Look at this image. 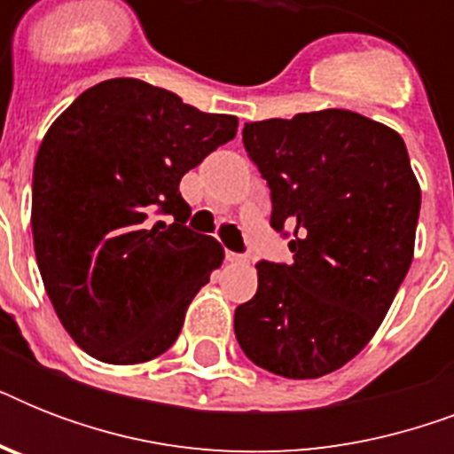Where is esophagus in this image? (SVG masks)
Wrapping results in <instances>:
<instances>
[{
  "mask_svg": "<svg viewBox=\"0 0 454 454\" xmlns=\"http://www.w3.org/2000/svg\"><path fill=\"white\" fill-rule=\"evenodd\" d=\"M226 259L231 263H247V256L242 254H235V252H226Z\"/></svg>",
  "mask_w": 454,
  "mask_h": 454,
  "instance_id": "obj_1",
  "label": "esophagus"
}]
</instances>
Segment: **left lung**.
<instances>
[{
  "instance_id": "1",
  "label": "left lung",
  "mask_w": 454,
  "mask_h": 454,
  "mask_svg": "<svg viewBox=\"0 0 454 454\" xmlns=\"http://www.w3.org/2000/svg\"><path fill=\"white\" fill-rule=\"evenodd\" d=\"M242 141L269 181L292 263H256L235 309L254 365L287 380L344 367L380 330L415 256L422 191L398 131L344 108L247 122Z\"/></svg>"
}]
</instances>
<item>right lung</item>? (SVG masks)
I'll use <instances>...</instances> for the list:
<instances>
[{
  "instance_id": "right-lung-1",
  "label": "right lung",
  "mask_w": 454,
  "mask_h": 454,
  "mask_svg": "<svg viewBox=\"0 0 454 454\" xmlns=\"http://www.w3.org/2000/svg\"><path fill=\"white\" fill-rule=\"evenodd\" d=\"M238 134L174 91L115 77L77 96L46 131L32 176V240L60 325L91 358L162 356L223 262L212 235L184 226L185 171ZM157 211L175 223H152Z\"/></svg>"
}]
</instances>
